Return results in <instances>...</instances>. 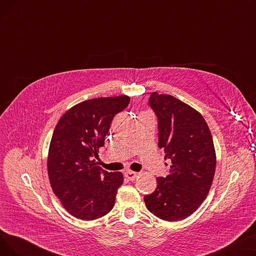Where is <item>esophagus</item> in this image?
<instances>
[{
	"label": "esophagus",
	"mask_w": 256,
	"mask_h": 256,
	"mask_svg": "<svg viewBox=\"0 0 256 256\" xmlns=\"http://www.w3.org/2000/svg\"><path fill=\"white\" fill-rule=\"evenodd\" d=\"M124 176H126V178L128 180H135V178L138 176V173H137V172H134V171H130V170H128V171H126Z\"/></svg>",
	"instance_id": "obj_1"
}]
</instances>
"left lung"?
Returning <instances> with one entry per match:
<instances>
[{
    "label": "left lung",
    "mask_w": 256,
    "mask_h": 256,
    "mask_svg": "<svg viewBox=\"0 0 256 256\" xmlns=\"http://www.w3.org/2000/svg\"><path fill=\"white\" fill-rule=\"evenodd\" d=\"M150 106L158 118V147L170 163L166 178L144 196L147 210L164 221L184 220L206 198L216 169V152L204 118L168 94L152 92ZM167 165V164H166Z\"/></svg>",
    "instance_id": "left-lung-1"
}]
</instances>
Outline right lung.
Returning <instances> with one entry per match:
<instances>
[{"label":"right lung","instance_id":"add662e5","mask_svg":"<svg viewBox=\"0 0 256 256\" xmlns=\"http://www.w3.org/2000/svg\"><path fill=\"white\" fill-rule=\"evenodd\" d=\"M128 104V96L82 102L63 114L52 132L48 156L50 186L78 219L102 218L114 206L122 173L102 169L91 156L104 146L114 116Z\"/></svg>","mask_w":256,"mask_h":256}]
</instances>
